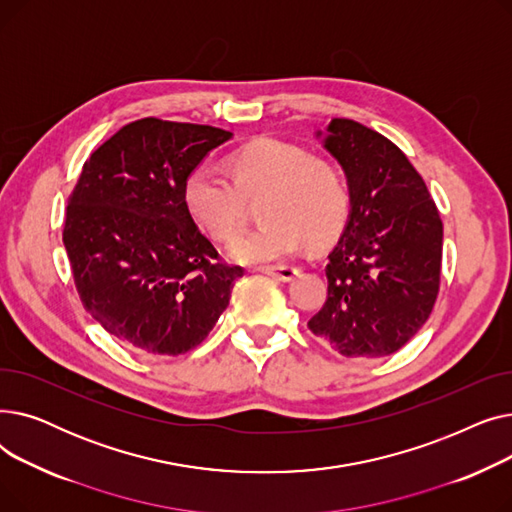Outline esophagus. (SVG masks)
Masks as SVG:
<instances>
[{"instance_id": "1", "label": "esophagus", "mask_w": 512, "mask_h": 512, "mask_svg": "<svg viewBox=\"0 0 512 512\" xmlns=\"http://www.w3.org/2000/svg\"><path fill=\"white\" fill-rule=\"evenodd\" d=\"M261 272H263V274H267V276L276 278V280H282V282H290L294 276H299V274H301L299 267H294V265H274V267H261Z\"/></svg>"}]
</instances>
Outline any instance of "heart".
Masks as SVG:
<instances>
[{"label": "heart", "mask_w": 512, "mask_h": 512, "mask_svg": "<svg viewBox=\"0 0 512 512\" xmlns=\"http://www.w3.org/2000/svg\"><path fill=\"white\" fill-rule=\"evenodd\" d=\"M232 182L209 164L186 174L182 203L211 238L228 240L242 226L245 201H259L257 230L238 236L228 255L238 263L278 261L332 242L348 220L351 195L328 159L278 139H259L228 157Z\"/></svg>", "instance_id": "heart-1"}]
</instances>
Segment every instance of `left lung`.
<instances>
[{"label": "left lung", "instance_id": "left-lung-1", "mask_svg": "<svg viewBox=\"0 0 512 512\" xmlns=\"http://www.w3.org/2000/svg\"><path fill=\"white\" fill-rule=\"evenodd\" d=\"M324 147L344 170L351 211L328 255V299L307 326L344 357H386L405 346L434 309L440 213L407 155L384 134L334 118Z\"/></svg>", "mask_w": 512, "mask_h": 512}]
</instances>
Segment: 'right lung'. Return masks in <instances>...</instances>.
I'll return each mask as SVG.
<instances>
[{
	"mask_svg": "<svg viewBox=\"0 0 512 512\" xmlns=\"http://www.w3.org/2000/svg\"><path fill=\"white\" fill-rule=\"evenodd\" d=\"M232 132L143 118L85 161L64 222L78 297L141 355H182L226 311L242 267L220 261L182 203L186 174Z\"/></svg>",
	"mask_w": 512,
	"mask_h": 512,
	"instance_id": "right-lung-1",
	"label": "right lung"
}]
</instances>
